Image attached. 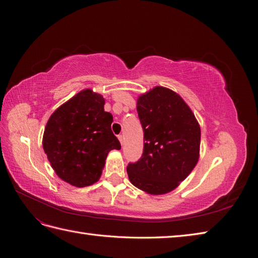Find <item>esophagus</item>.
Wrapping results in <instances>:
<instances>
[{"mask_svg": "<svg viewBox=\"0 0 258 258\" xmlns=\"http://www.w3.org/2000/svg\"><path fill=\"white\" fill-rule=\"evenodd\" d=\"M118 140H119V142L122 144V142H123V137L120 135V136H118Z\"/></svg>", "mask_w": 258, "mask_h": 258, "instance_id": "1", "label": "esophagus"}]
</instances>
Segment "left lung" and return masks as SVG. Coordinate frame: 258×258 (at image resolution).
<instances>
[{
  "instance_id": "1",
  "label": "left lung",
  "mask_w": 258,
  "mask_h": 258,
  "mask_svg": "<svg viewBox=\"0 0 258 258\" xmlns=\"http://www.w3.org/2000/svg\"><path fill=\"white\" fill-rule=\"evenodd\" d=\"M137 111L144 147L141 158L127 167L129 179L145 192L167 194L197 165L200 126L184 100L160 86L139 97Z\"/></svg>"
}]
</instances>
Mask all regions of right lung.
<instances>
[{
	"label": "right lung",
	"mask_w": 258,
	"mask_h": 258,
	"mask_svg": "<svg viewBox=\"0 0 258 258\" xmlns=\"http://www.w3.org/2000/svg\"><path fill=\"white\" fill-rule=\"evenodd\" d=\"M104 103L99 93L82 90L59 106L45 127L44 152L57 175L73 186L96 183L108 152L121 147Z\"/></svg>",
	"instance_id": "add662e5"
}]
</instances>
